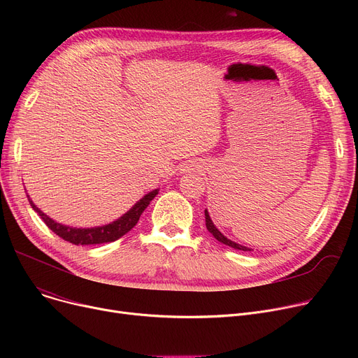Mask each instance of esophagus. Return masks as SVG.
Segmentation results:
<instances>
[{
	"mask_svg": "<svg viewBox=\"0 0 358 358\" xmlns=\"http://www.w3.org/2000/svg\"><path fill=\"white\" fill-rule=\"evenodd\" d=\"M190 169H193V168H190V166H185V171H190ZM184 171V169H182Z\"/></svg>",
	"mask_w": 358,
	"mask_h": 358,
	"instance_id": "34e87169",
	"label": "esophagus"
}]
</instances>
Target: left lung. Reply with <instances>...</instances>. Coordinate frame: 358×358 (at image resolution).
<instances>
[{
  "label": "left lung",
  "instance_id": "obj_1",
  "mask_svg": "<svg viewBox=\"0 0 358 358\" xmlns=\"http://www.w3.org/2000/svg\"><path fill=\"white\" fill-rule=\"evenodd\" d=\"M204 216H206V228H208V231H209L219 242L224 243V245H228V247H232V248H235V250H239V251H251L250 248L242 247V245H239V243H236V242L228 239L223 234H220V231L213 224V222H212V219H210L208 210H204Z\"/></svg>",
  "mask_w": 358,
  "mask_h": 358
}]
</instances>
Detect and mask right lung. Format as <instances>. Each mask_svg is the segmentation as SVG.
Wrapping results in <instances>:
<instances>
[{"instance_id": "1", "label": "right lung", "mask_w": 358, "mask_h": 358, "mask_svg": "<svg viewBox=\"0 0 358 358\" xmlns=\"http://www.w3.org/2000/svg\"><path fill=\"white\" fill-rule=\"evenodd\" d=\"M158 192L159 190L157 189V190H152L150 193H148L122 217H119L117 220L111 222L108 224H104V227H97V228H71V227H65V224H61L58 222H55L53 219H50L39 208H36V204L30 200L29 196L27 197H29V201H30V206L33 208V210L37 212V215H39L43 219V222L46 223V227L52 232H55L56 235L61 236L62 239H65L71 243H75V245H96V243L113 242V241L122 238L124 234H127L138 223L141 215L148 208V204L150 203V200H152L158 194Z\"/></svg>"}]
</instances>
